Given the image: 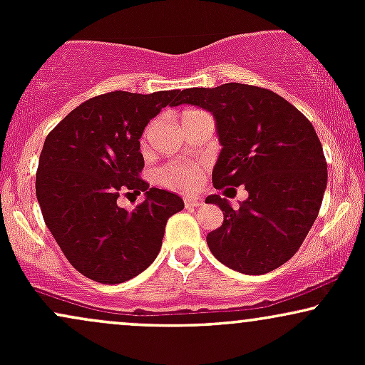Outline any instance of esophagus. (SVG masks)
Masks as SVG:
<instances>
[{"label": "esophagus", "instance_id": "esophagus-1", "mask_svg": "<svg viewBox=\"0 0 365 365\" xmlns=\"http://www.w3.org/2000/svg\"><path fill=\"white\" fill-rule=\"evenodd\" d=\"M183 202H185V207H197L202 204V200L197 199V197H185V199H183Z\"/></svg>", "mask_w": 365, "mask_h": 365}]
</instances>
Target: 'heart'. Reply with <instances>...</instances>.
I'll list each match as a JSON object with an SVG mask.
<instances>
[{
	"mask_svg": "<svg viewBox=\"0 0 365 365\" xmlns=\"http://www.w3.org/2000/svg\"><path fill=\"white\" fill-rule=\"evenodd\" d=\"M200 171L197 163H170L158 171V182L168 188L187 190L199 182Z\"/></svg>",
	"mask_w": 365,
	"mask_h": 365,
	"instance_id": "b5f03b06",
	"label": "heart"
}]
</instances>
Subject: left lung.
<instances>
[{"instance_id": "1", "label": "left lung", "mask_w": 365, "mask_h": 365, "mask_svg": "<svg viewBox=\"0 0 365 365\" xmlns=\"http://www.w3.org/2000/svg\"><path fill=\"white\" fill-rule=\"evenodd\" d=\"M177 104L211 113L221 148L212 185H244L249 197L233 209L212 194L223 225L207 235L220 262L244 274L276 269L300 249L319 215L328 183L322 145L312 123L282 96L228 82L177 92Z\"/></svg>"}]
</instances>
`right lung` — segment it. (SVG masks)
Wrapping results in <instances>:
<instances>
[{"label":"right lung","mask_w":365,"mask_h":365,"mask_svg":"<svg viewBox=\"0 0 365 365\" xmlns=\"http://www.w3.org/2000/svg\"><path fill=\"white\" fill-rule=\"evenodd\" d=\"M178 106L177 91H115L87 99L46 137L36 195L46 226L70 264L94 282L123 283L148 269L161 250L170 216L183 200L139 177L142 132L163 108ZM121 191H144L128 213Z\"/></svg>","instance_id":"1"}]
</instances>
